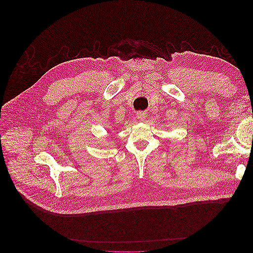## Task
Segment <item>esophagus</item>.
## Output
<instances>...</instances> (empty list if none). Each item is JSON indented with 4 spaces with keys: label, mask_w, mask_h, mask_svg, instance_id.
Returning <instances> with one entry per match:
<instances>
[{
    "label": "esophagus",
    "mask_w": 253,
    "mask_h": 253,
    "mask_svg": "<svg viewBox=\"0 0 253 253\" xmlns=\"http://www.w3.org/2000/svg\"><path fill=\"white\" fill-rule=\"evenodd\" d=\"M146 117H147V113H145V112H138L137 113V118L139 120H141V122H144V120L146 119Z\"/></svg>",
    "instance_id": "esophagus-1"
}]
</instances>
